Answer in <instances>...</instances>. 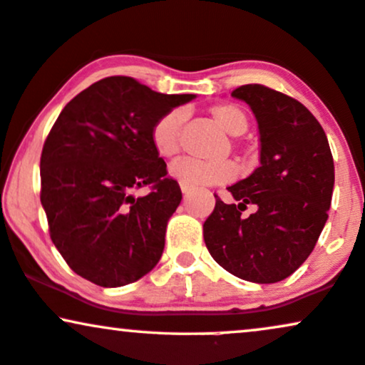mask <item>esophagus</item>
I'll list each match as a JSON object with an SVG mask.
<instances>
[{
	"label": "esophagus",
	"instance_id": "1",
	"mask_svg": "<svg viewBox=\"0 0 365 365\" xmlns=\"http://www.w3.org/2000/svg\"><path fill=\"white\" fill-rule=\"evenodd\" d=\"M180 188H182V192H183V193H185V195H187V193H188V192H190V188H188V187H185V185H180Z\"/></svg>",
	"mask_w": 365,
	"mask_h": 365
}]
</instances>
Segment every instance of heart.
<instances>
[{
  "instance_id": "1",
  "label": "heart",
  "mask_w": 365,
  "mask_h": 365,
  "mask_svg": "<svg viewBox=\"0 0 365 365\" xmlns=\"http://www.w3.org/2000/svg\"><path fill=\"white\" fill-rule=\"evenodd\" d=\"M214 121L229 133L230 136H241L247 129L246 113L236 104H217L210 108ZM185 113L182 109L168 110L151 128V143L156 153L163 158H173L180 151V131H182ZM170 175L180 185L188 188H200L220 185L236 178L237 167L230 161L205 163L197 160H182L170 168Z\"/></svg>"
}]
</instances>
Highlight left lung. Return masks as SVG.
I'll return each mask as SVG.
<instances>
[{
  "label": "left lung",
  "instance_id": "obj_1",
  "mask_svg": "<svg viewBox=\"0 0 365 365\" xmlns=\"http://www.w3.org/2000/svg\"><path fill=\"white\" fill-rule=\"evenodd\" d=\"M259 129V167L227 187L237 204L215 195L204 224L210 256L237 278L276 283L293 274L329 219L335 170L324 128L302 103L261 84L232 91ZM247 205L255 212L246 217Z\"/></svg>",
  "mask_w": 365,
  "mask_h": 365
}]
</instances>
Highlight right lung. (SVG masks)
Masks as SVG:
<instances>
[{"label":"right lung","instance_id":"add662e5","mask_svg":"<svg viewBox=\"0 0 365 365\" xmlns=\"http://www.w3.org/2000/svg\"><path fill=\"white\" fill-rule=\"evenodd\" d=\"M195 94H161L114 76L77 94L50 129L40 158V200L50 237L72 271L118 288L160 261L182 200L151 143V128ZM150 186L148 196L134 190Z\"/></svg>","mask_w":365,"mask_h":365}]
</instances>
